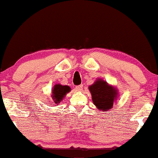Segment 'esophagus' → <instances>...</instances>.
<instances>
[{
	"mask_svg": "<svg viewBox=\"0 0 158 158\" xmlns=\"http://www.w3.org/2000/svg\"><path fill=\"white\" fill-rule=\"evenodd\" d=\"M76 90L77 91H82V90H83V85H77L76 86Z\"/></svg>",
	"mask_w": 158,
	"mask_h": 158,
	"instance_id": "34e87169",
	"label": "esophagus"
}]
</instances>
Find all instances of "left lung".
<instances>
[{
    "instance_id": "1",
    "label": "left lung",
    "mask_w": 158,
    "mask_h": 158,
    "mask_svg": "<svg viewBox=\"0 0 158 158\" xmlns=\"http://www.w3.org/2000/svg\"><path fill=\"white\" fill-rule=\"evenodd\" d=\"M94 105L99 110L106 112L112 109L117 97V91L102 80H97L89 87Z\"/></svg>"
}]
</instances>
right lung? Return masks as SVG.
<instances>
[{"label":"right lung","mask_w":158,"mask_h":158,"mask_svg":"<svg viewBox=\"0 0 158 158\" xmlns=\"http://www.w3.org/2000/svg\"><path fill=\"white\" fill-rule=\"evenodd\" d=\"M70 91V88L67 85H56L52 89V98L56 104L60 102V101L63 100L64 96L67 93Z\"/></svg>","instance_id":"right-lung-1"}]
</instances>
